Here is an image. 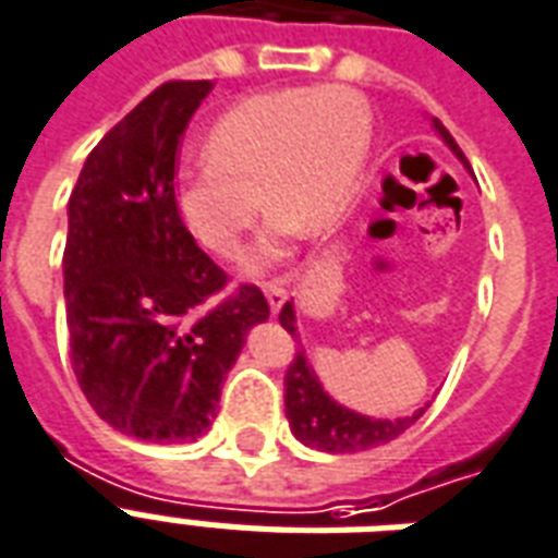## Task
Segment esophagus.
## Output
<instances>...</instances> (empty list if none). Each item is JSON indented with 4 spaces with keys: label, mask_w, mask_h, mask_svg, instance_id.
<instances>
[{
    "label": "esophagus",
    "mask_w": 558,
    "mask_h": 558,
    "mask_svg": "<svg viewBox=\"0 0 558 558\" xmlns=\"http://www.w3.org/2000/svg\"><path fill=\"white\" fill-rule=\"evenodd\" d=\"M263 292H266V301H269L271 313H280V307L287 304V289L280 287L278 280H269V283L263 287Z\"/></svg>",
    "instance_id": "obj_1"
}]
</instances>
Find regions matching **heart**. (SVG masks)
<instances>
[{"instance_id": "1", "label": "heart", "mask_w": 558, "mask_h": 558, "mask_svg": "<svg viewBox=\"0 0 558 558\" xmlns=\"http://www.w3.org/2000/svg\"><path fill=\"white\" fill-rule=\"evenodd\" d=\"M372 148V110L351 87H287L251 96L216 119L207 157L175 175L184 228L219 257L240 248L263 204L269 233L254 251L260 269L283 254V236L318 233L354 198Z\"/></svg>"}]
</instances>
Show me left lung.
Listing matches in <instances>:
<instances>
[{
	"label": "left lung",
	"mask_w": 558,
	"mask_h": 558,
	"mask_svg": "<svg viewBox=\"0 0 558 558\" xmlns=\"http://www.w3.org/2000/svg\"><path fill=\"white\" fill-rule=\"evenodd\" d=\"M433 128L439 131V137L448 143L450 151L468 166L462 148L457 146V140L450 137L448 128L441 125L439 119H433ZM280 325H283L287 333L295 336L298 342L295 360L289 363L287 377H283L287 418L292 433H295V439L304 441L307 448L327 450V453H354V450L377 448V445L398 439L403 430H410L412 424L424 415L427 407H421L418 412H412L407 418H372V415H360V412L336 403L322 389V383H318L316 372H313V365L307 360V351H304L301 339H298L292 301H287L283 310H280Z\"/></svg>",
	"instance_id": "1"
}]
</instances>
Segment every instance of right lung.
I'll use <instances>...</instances> for the list:
<instances>
[{"label":"right lung","mask_w":558,"mask_h":558,"mask_svg":"<svg viewBox=\"0 0 558 558\" xmlns=\"http://www.w3.org/2000/svg\"><path fill=\"white\" fill-rule=\"evenodd\" d=\"M210 81H166L110 128L70 195L63 298L72 372L101 421L160 445L210 430L245 333L269 318L228 287L175 210L178 146Z\"/></svg>","instance_id":"add662e5"}]
</instances>
